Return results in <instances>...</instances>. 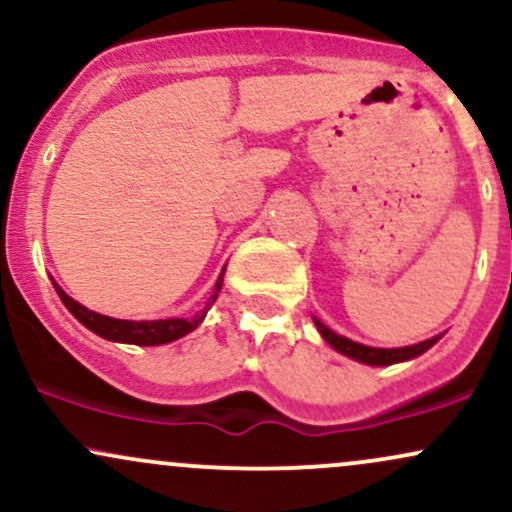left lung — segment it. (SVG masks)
I'll list each match as a JSON object with an SVG mask.
<instances>
[{
	"instance_id": "1",
	"label": "left lung",
	"mask_w": 512,
	"mask_h": 512,
	"mask_svg": "<svg viewBox=\"0 0 512 512\" xmlns=\"http://www.w3.org/2000/svg\"><path fill=\"white\" fill-rule=\"evenodd\" d=\"M313 320H315L317 332L322 334V339H325V342L330 344L332 349H337L339 354L354 358V361H358V363H368V366H392V363L409 361V358H416V356L424 354V351L431 349V346L440 339V337H431V339H426V342L402 346V349H375V346L351 342V339L342 337V334L332 332L330 327L322 325L317 317H313Z\"/></svg>"
}]
</instances>
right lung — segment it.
<instances>
[{
	"instance_id": "obj_1",
	"label": "right lung",
	"mask_w": 512,
	"mask_h": 512,
	"mask_svg": "<svg viewBox=\"0 0 512 512\" xmlns=\"http://www.w3.org/2000/svg\"><path fill=\"white\" fill-rule=\"evenodd\" d=\"M55 286L57 296L60 301L67 305V310L72 313L81 325L88 327L91 332H96L98 337L110 339V342H122V344H137V346H158V344H168L175 342V339L185 337L187 332H192L199 322L204 320L207 310L214 305L216 298H219V291L223 286V269L216 279L214 293L209 296L207 305H204L202 313H197L192 320H182V317H168V320H142V322H134V320H115V317L101 315V313H93V310L84 308L81 303H76L74 298H69L60 286L52 281Z\"/></svg>"
}]
</instances>
